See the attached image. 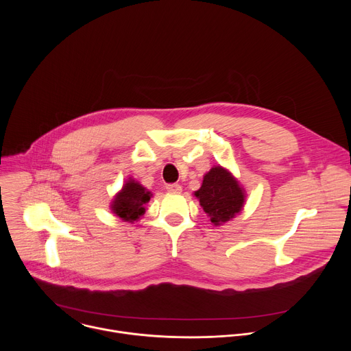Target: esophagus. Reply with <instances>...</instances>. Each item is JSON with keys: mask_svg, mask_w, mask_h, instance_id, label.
I'll use <instances>...</instances> for the list:
<instances>
[{"mask_svg": "<svg viewBox=\"0 0 351 351\" xmlns=\"http://www.w3.org/2000/svg\"><path fill=\"white\" fill-rule=\"evenodd\" d=\"M167 190L171 193H180L182 191V186L178 183H169L167 184Z\"/></svg>", "mask_w": 351, "mask_h": 351, "instance_id": "1", "label": "esophagus"}]
</instances>
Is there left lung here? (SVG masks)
Masks as SVG:
<instances>
[{
  "mask_svg": "<svg viewBox=\"0 0 351 351\" xmlns=\"http://www.w3.org/2000/svg\"><path fill=\"white\" fill-rule=\"evenodd\" d=\"M194 194L214 225H221L233 218L244 204L241 187L222 167H214Z\"/></svg>",
  "mask_w": 351,
  "mask_h": 351,
  "instance_id": "obj_1",
  "label": "left lung"
}]
</instances>
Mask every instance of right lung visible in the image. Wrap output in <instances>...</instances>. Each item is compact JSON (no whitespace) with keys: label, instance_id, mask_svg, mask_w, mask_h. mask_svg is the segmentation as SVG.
<instances>
[{"label":"right lung","instance_id":"1","mask_svg":"<svg viewBox=\"0 0 351 351\" xmlns=\"http://www.w3.org/2000/svg\"><path fill=\"white\" fill-rule=\"evenodd\" d=\"M152 193L147 191L140 183L129 180L112 203V211L119 218L133 222L145 213L144 204L149 202Z\"/></svg>","mask_w":351,"mask_h":351}]
</instances>
